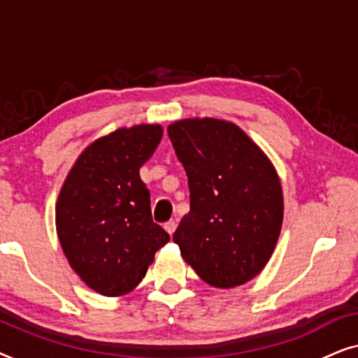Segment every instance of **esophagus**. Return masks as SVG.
Masks as SVG:
<instances>
[{
	"instance_id": "esophagus-1",
	"label": "esophagus",
	"mask_w": 358,
	"mask_h": 358,
	"mask_svg": "<svg viewBox=\"0 0 358 358\" xmlns=\"http://www.w3.org/2000/svg\"><path fill=\"white\" fill-rule=\"evenodd\" d=\"M176 227H178V223H176L174 220H171V222L164 223V229H166V231H168L169 236H173V233L176 231Z\"/></svg>"
}]
</instances>
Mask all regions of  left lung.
Returning <instances> with one entry per match:
<instances>
[{"label":"left lung","instance_id":"8db88e82","mask_svg":"<svg viewBox=\"0 0 358 358\" xmlns=\"http://www.w3.org/2000/svg\"><path fill=\"white\" fill-rule=\"evenodd\" d=\"M168 134L190 190L174 243L208 285H244L266 267L280 236L283 192L272 161L228 120L182 119Z\"/></svg>","mask_w":358,"mask_h":358}]
</instances>
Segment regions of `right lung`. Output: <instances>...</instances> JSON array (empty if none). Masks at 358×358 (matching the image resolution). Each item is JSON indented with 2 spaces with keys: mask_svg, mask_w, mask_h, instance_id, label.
I'll return each instance as SVG.
<instances>
[{
  "mask_svg": "<svg viewBox=\"0 0 358 358\" xmlns=\"http://www.w3.org/2000/svg\"><path fill=\"white\" fill-rule=\"evenodd\" d=\"M163 138L159 124L124 127L78 156L58 194L57 234L91 290L122 296L143 280L169 234L153 222L140 168Z\"/></svg>",
  "mask_w": 358,
  "mask_h": 358,
  "instance_id": "1",
  "label": "right lung"
}]
</instances>
